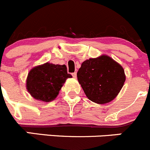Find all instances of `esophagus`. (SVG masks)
Instances as JSON below:
<instances>
[{"mask_svg":"<svg viewBox=\"0 0 150 150\" xmlns=\"http://www.w3.org/2000/svg\"><path fill=\"white\" fill-rule=\"evenodd\" d=\"M72 76H73V77H74V78H76V72L73 73Z\"/></svg>","mask_w":150,"mask_h":150,"instance_id":"obj_1","label":"esophagus"}]
</instances>
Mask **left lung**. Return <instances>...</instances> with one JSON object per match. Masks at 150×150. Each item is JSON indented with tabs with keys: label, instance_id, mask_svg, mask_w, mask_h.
<instances>
[{
	"label": "left lung",
	"instance_id": "obj_1",
	"mask_svg": "<svg viewBox=\"0 0 150 150\" xmlns=\"http://www.w3.org/2000/svg\"><path fill=\"white\" fill-rule=\"evenodd\" d=\"M77 79L87 97L95 103L103 105L118 96L126 76L120 64L103 54L84 61L77 72Z\"/></svg>",
	"mask_w": 150,
	"mask_h": 150
}]
</instances>
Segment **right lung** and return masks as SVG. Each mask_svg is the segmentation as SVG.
Wrapping results in <instances>:
<instances>
[{
	"label": "right lung",
	"instance_id": "add662e5",
	"mask_svg": "<svg viewBox=\"0 0 150 150\" xmlns=\"http://www.w3.org/2000/svg\"><path fill=\"white\" fill-rule=\"evenodd\" d=\"M71 77L65 65L45 62L30 70L25 86L34 99L50 102L56 99L66 79Z\"/></svg>",
	"mask_w": 150,
	"mask_h": 150
}]
</instances>
